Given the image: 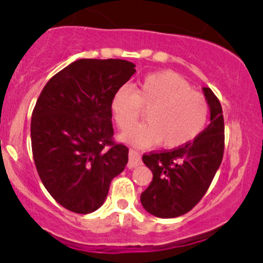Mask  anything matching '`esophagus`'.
<instances>
[{
  "label": "esophagus",
  "instance_id": "34e87169",
  "mask_svg": "<svg viewBox=\"0 0 263 263\" xmlns=\"http://www.w3.org/2000/svg\"><path fill=\"white\" fill-rule=\"evenodd\" d=\"M142 164V159H141V155L138 151L136 149H129L128 152V168H136L138 165Z\"/></svg>",
  "mask_w": 263,
  "mask_h": 263
}]
</instances>
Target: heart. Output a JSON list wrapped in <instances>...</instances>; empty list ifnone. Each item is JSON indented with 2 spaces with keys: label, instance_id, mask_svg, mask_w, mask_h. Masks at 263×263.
<instances>
[{
  "label": "heart",
  "instance_id": "obj_1",
  "mask_svg": "<svg viewBox=\"0 0 263 263\" xmlns=\"http://www.w3.org/2000/svg\"><path fill=\"white\" fill-rule=\"evenodd\" d=\"M147 111V122L132 127ZM111 114L123 132L121 138L135 146L159 142L164 148H178L194 141L206 126L209 104L182 77L172 71L147 75L136 86H121L111 100Z\"/></svg>",
  "mask_w": 263,
  "mask_h": 263
}]
</instances>
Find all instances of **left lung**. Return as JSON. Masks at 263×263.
<instances>
[{
	"label": "left lung",
	"mask_w": 263,
	"mask_h": 263,
	"mask_svg": "<svg viewBox=\"0 0 263 263\" xmlns=\"http://www.w3.org/2000/svg\"><path fill=\"white\" fill-rule=\"evenodd\" d=\"M210 107L208 127L185 146L142 156L153 179L141 194V203L158 218H177L197 205L209 189L221 164L225 126L219 99L203 87Z\"/></svg>",
	"instance_id": "obj_1"
}]
</instances>
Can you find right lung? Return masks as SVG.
<instances>
[{
    "instance_id": "right-lung-1",
    "label": "right lung",
    "mask_w": 263,
    "mask_h": 263,
    "mask_svg": "<svg viewBox=\"0 0 263 263\" xmlns=\"http://www.w3.org/2000/svg\"><path fill=\"white\" fill-rule=\"evenodd\" d=\"M135 66L122 59H79L50 78L35 102V168L57 203L73 213L99 209L127 164L128 148L114 141L111 100Z\"/></svg>"
}]
</instances>
